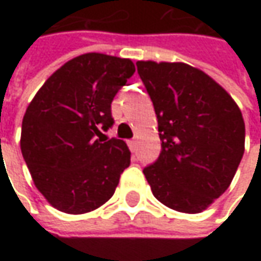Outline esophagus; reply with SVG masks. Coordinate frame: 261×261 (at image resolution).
Instances as JSON below:
<instances>
[{"label": "esophagus", "instance_id": "esophagus-1", "mask_svg": "<svg viewBox=\"0 0 261 261\" xmlns=\"http://www.w3.org/2000/svg\"><path fill=\"white\" fill-rule=\"evenodd\" d=\"M127 145L130 148V151H135L136 149V139H130L129 142H127Z\"/></svg>", "mask_w": 261, "mask_h": 261}]
</instances>
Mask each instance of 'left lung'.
I'll use <instances>...</instances> for the list:
<instances>
[{"mask_svg": "<svg viewBox=\"0 0 261 261\" xmlns=\"http://www.w3.org/2000/svg\"><path fill=\"white\" fill-rule=\"evenodd\" d=\"M158 119L161 152L144 168L152 195L170 209L199 214L229 187L244 154L240 107L203 71L185 62L138 61Z\"/></svg>", "mask_w": 261, "mask_h": 261, "instance_id": "8db88e82", "label": "left lung"}]
</instances>
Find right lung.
<instances>
[{
	"label": "right lung",
	"instance_id": "right-lung-1",
	"mask_svg": "<svg viewBox=\"0 0 261 261\" xmlns=\"http://www.w3.org/2000/svg\"><path fill=\"white\" fill-rule=\"evenodd\" d=\"M130 59L84 54L56 69L25 110L20 148L33 183L61 212H91L113 196L130 164L122 139H97L113 125L112 101L134 75Z\"/></svg>",
	"mask_w": 261,
	"mask_h": 261
}]
</instances>
